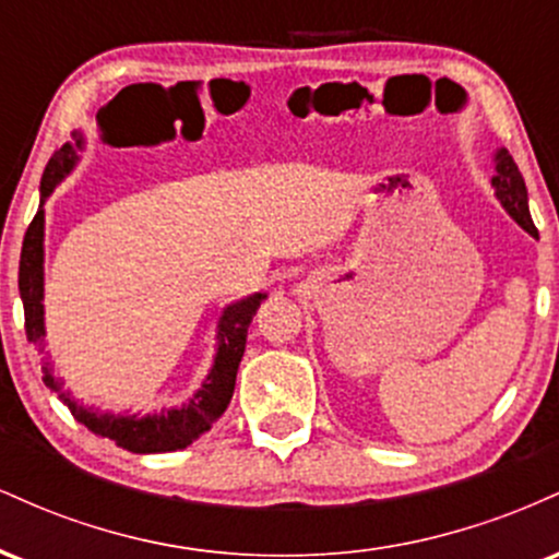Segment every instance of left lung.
I'll return each instance as SVG.
<instances>
[{
    "label": "left lung",
    "mask_w": 559,
    "mask_h": 559,
    "mask_svg": "<svg viewBox=\"0 0 559 559\" xmlns=\"http://www.w3.org/2000/svg\"><path fill=\"white\" fill-rule=\"evenodd\" d=\"M493 163H497V176L491 178V186L497 189V199L504 204V210L512 215L518 226L538 239V230L528 213V191H525V181L521 170H518L515 159L507 150H499Z\"/></svg>",
    "instance_id": "8db88e82"
}]
</instances>
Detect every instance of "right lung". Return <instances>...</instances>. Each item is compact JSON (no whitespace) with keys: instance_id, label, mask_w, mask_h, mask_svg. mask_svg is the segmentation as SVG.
<instances>
[{"instance_id":"right-lung-1","label":"right lung","mask_w":559,"mask_h":559,"mask_svg":"<svg viewBox=\"0 0 559 559\" xmlns=\"http://www.w3.org/2000/svg\"><path fill=\"white\" fill-rule=\"evenodd\" d=\"M75 146H81V139L75 141ZM75 152L73 146L66 144L60 152H55L49 159L47 170L41 176V204H38V213L31 221L28 230H25L23 239V252H21V273H17V286H21V299H23V312H25V336L28 342H34L38 349L44 352V202L52 194V189L62 178L73 170L75 165ZM267 294H252V297L236 301L223 310L221 320H217V352L215 362L210 368V376L204 378L202 389L191 396L183 407L178 409H163L157 415H107L99 409L83 407L62 391V381H57L52 376L49 362L44 365V383L49 389L57 391L62 402L68 404V409L73 413V418L83 423L88 431L102 436V439H110L118 447L128 449V452L136 454H155V452H176V449L189 447L191 441L199 439L204 431H210V426L226 413L230 396H234L236 386V370L243 357V346H247V329L252 323V316L258 312L260 301Z\"/></svg>"}]
</instances>
